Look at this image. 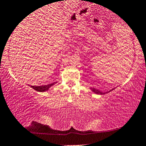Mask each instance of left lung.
Instances as JSON below:
<instances>
[{"mask_svg": "<svg viewBox=\"0 0 146 146\" xmlns=\"http://www.w3.org/2000/svg\"><path fill=\"white\" fill-rule=\"evenodd\" d=\"M91 89L92 90V91L93 92H94V93H96V94H105V93H108V92H110L111 91H112V90H114V89H112V90H110V91H109L108 92H106V93H103V92H102V91H98V90H97V89H94V88H91Z\"/></svg>", "mask_w": 146, "mask_h": 146, "instance_id": "1", "label": "left lung"}]
</instances>
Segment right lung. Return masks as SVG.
Listing matches in <instances>:
<instances>
[{"instance_id": "add662e5", "label": "right lung", "mask_w": 146, "mask_h": 146, "mask_svg": "<svg viewBox=\"0 0 146 146\" xmlns=\"http://www.w3.org/2000/svg\"><path fill=\"white\" fill-rule=\"evenodd\" d=\"M57 82H54V83L48 84V85H42V86H30L32 89H34L35 91H37L38 92H45L48 91L49 89L53 86L54 84L56 83Z\"/></svg>"}]
</instances>
